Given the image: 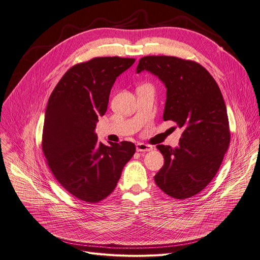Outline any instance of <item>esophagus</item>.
<instances>
[{
  "instance_id": "obj_1",
  "label": "esophagus",
  "mask_w": 260,
  "mask_h": 260,
  "mask_svg": "<svg viewBox=\"0 0 260 260\" xmlns=\"http://www.w3.org/2000/svg\"><path fill=\"white\" fill-rule=\"evenodd\" d=\"M151 150H153V147L150 146V145H147V144H144V143H137L136 144V151L146 152V151H151Z\"/></svg>"
}]
</instances>
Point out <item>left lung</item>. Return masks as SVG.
<instances>
[{
  "instance_id": "left-lung-1",
  "label": "left lung",
  "mask_w": 260,
  "mask_h": 260,
  "mask_svg": "<svg viewBox=\"0 0 260 260\" xmlns=\"http://www.w3.org/2000/svg\"><path fill=\"white\" fill-rule=\"evenodd\" d=\"M147 70L167 88L164 120H173L184 132L176 148L157 145L164 166L154 176L166 194L186 200L214 178L230 145L225 104L213 76L194 60L168 55L140 59L136 72Z\"/></svg>"
}]
</instances>
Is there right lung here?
Listing matches in <instances>:
<instances>
[{"label":"right lung","instance_id":"1","mask_svg":"<svg viewBox=\"0 0 260 260\" xmlns=\"http://www.w3.org/2000/svg\"><path fill=\"white\" fill-rule=\"evenodd\" d=\"M134 62L106 56L76 64L48 100L42 136L44 155L60 186L80 201L96 204L110 195L135 153L133 143L106 146L94 132L116 78Z\"/></svg>","mask_w":260,"mask_h":260}]
</instances>
